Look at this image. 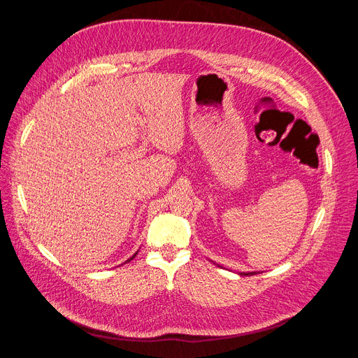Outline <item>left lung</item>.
I'll use <instances>...</instances> for the list:
<instances>
[{"instance_id":"left-lung-1","label":"left lung","mask_w":358,"mask_h":358,"mask_svg":"<svg viewBox=\"0 0 358 358\" xmlns=\"http://www.w3.org/2000/svg\"><path fill=\"white\" fill-rule=\"evenodd\" d=\"M257 273H259V272H241L239 275L241 276H252V275H257Z\"/></svg>"}]
</instances>
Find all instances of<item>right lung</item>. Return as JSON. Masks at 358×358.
I'll return each mask as SVG.
<instances>
[{
    "instance_id": "obj_1",
    "label": "right lung",
    "mask_w": 358,
    "mask_h": 358,
    "mask_svg": "<svg viewBox=\"0 0 358 358\" xmlns=\"http://www.w3.org/2000/svg\"><path fill=\"white\" fill-rule=\"evenodd\" d=\"M137 252H138V250H137ZM137 252H136V253H134V255H133V257H131V258H129V259H127V261H126V262H130V261H131V259H133V258H134V257H136V255H137ZM126 262H124V264H126Z\"/></svg>"
}]
</instances>
